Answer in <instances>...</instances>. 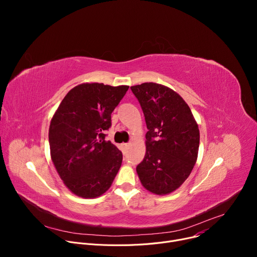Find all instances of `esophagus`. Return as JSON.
<instances>
[{
    "mask_svg": "<svg viewBox=\"0 0 257 257\" xmlns=\"http://www.w3.org/2000/svg\"><path fill=\"white\" fill-rule=\"evenodd\" d=\"M130 145H131V143H123V148H124L125 150H127V149L130 148Z\"/></svg>",
    "mask_w": 257,
    "mask_h": 257,
    "instance_id": "34e87169",
    "label": "esophagus"
}]
</instances>
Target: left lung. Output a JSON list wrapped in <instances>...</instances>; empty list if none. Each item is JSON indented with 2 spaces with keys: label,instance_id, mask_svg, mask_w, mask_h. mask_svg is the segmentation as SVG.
Wrapping results in <instances>:
<instances>
[{
  "label": "left lung",
  "instance_id": "8db88e82",
  "mask_svg": "<svg viewBox=\"0 0 257 257\" xmlns=\"http://www.w3.org/2000/svg\"><path fill=\"white\" fill-rule=\"evenodd\" d=\"M144 114L146 153L136 167L141 184L158 194L178 189L197 160L199 129L191 109L177 92L162 84L131 86Z\"/></svg>",
  "mask_w": 257,
  "mask_h": 257
}]
</instances>
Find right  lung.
I'll list each match as a JSON object with an SVG mask.
<instances>
[{"label":"right lung","mask_w":257,"mask_h":257,"mask_svg":"<svg viewBox=\"0 0 257 257\" xmlns=\"http://www.w3.org/2000/svg\"><path fill=\"white\" fill-rule=\"evenodd\" d=\"M129 86L83 83L64 97L50 125L52 161L66 187L95 198L109 187L122 165V153L106 141L111 115Z\"/></svg>","instance_id":"obj_1"}]
</instances>
